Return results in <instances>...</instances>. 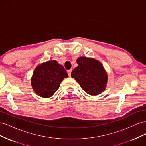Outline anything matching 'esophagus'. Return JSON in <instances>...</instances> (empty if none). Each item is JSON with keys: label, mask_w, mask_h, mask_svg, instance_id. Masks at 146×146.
<instances>
[{"label": "esophagus", "mask_w": 146, "mask_h": 146, "mask_svg": "<svg viewBox=\"0 0 146 146\" xmlns=\"http://www.w3.org/2000/svg\"><path fill=\"white\" fill-rule=\"evenodd\" d=\"M71 72H72V69H70V70H68V74L69 77H70V76H71Z\"/></svg>", "instance_id": "esophagus-1"}]
</instances>
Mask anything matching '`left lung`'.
Masks as SVG:
<instances>
[{"instance_id":"8db88e82","label":"left lung","mask_w":146,"mask_h":146,"mask_svg":"<svg viewBox=\"0 0 146 146\" xmlns=\"http://www.w3.org/2000/svg\"><path fill=\"white\" fill-rule=\"evenodd\" d=\"M77 63L78 66L72 71L71 77L86 93L96 96L105 90L108 76L100 62L82 56L77 60Z\"/></svg>"}]
</instances>
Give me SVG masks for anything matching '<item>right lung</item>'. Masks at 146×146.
<instances>
[{
    "label": "right lung",
    "mask_w": 146,
    "mask_h": 146,
    "mask_svg": "<svg viewBox=\"0 0 146 146\" xmlns=\"http://www.w3.org/2000/svg\"><path fill=\"white\" fill-rule=\"evenodd\" d=\"M68 75L62 65L55 60L48 61L35 68L31 79L33 91L38 96L48 98L58 90L61 82Z\"/></svg>",
    "instance_id": "right-lung-1"
}]
</instances>
